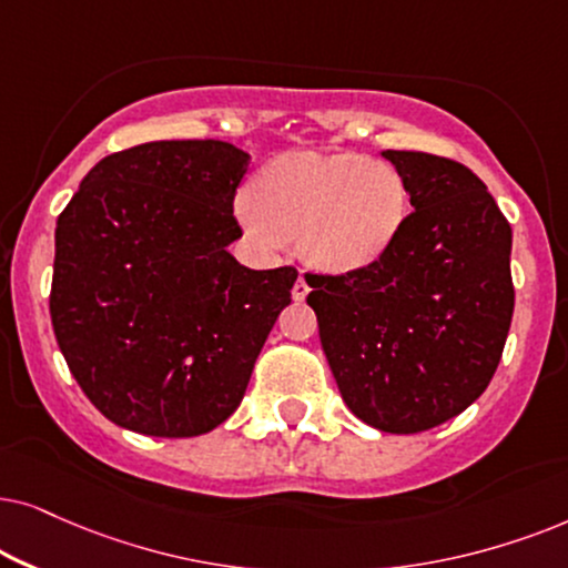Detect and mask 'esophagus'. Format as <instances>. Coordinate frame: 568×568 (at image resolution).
<instances>
[{
	"mask_svg": "<svg viewBox=\"0 0 568 568\" xmlns=\"http://www.w3.org/2000/svg\"><path fill=\"white\" fill-rule=\"evenodd\" d=\"M308 291H312V288H308V283H306L304 272H301L298 280H296V285H293V298H296V301H304V298L308 296Z\"/></svg>",
	"mask_w": 568,
	"mask_h": 568,
	"instance_id": "obj_1",
	"label": "esophagus"
}]
</instances>
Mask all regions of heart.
<instances>
[{
  "label": "heart",
  "mask_w": 568,
  "mask_h": 568,
  "mask_svg": "<svg viewBox=\"0 0 568 568\" xmlns=\"http://www.w3.org/2000/svg\"><path fill=\"white\" fill-rule=\"evenodd\" d=\"M410 196L389 163L355 153H285L256 173V192L236 200V217L262 246L298 233L316 270L372 267L405 229Z\"/></svg>",
  "instance_id": "heart-1"
}]
</instances>
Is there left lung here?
<instances>
[{
  "label": "left lung",
  "mask_w": 568,
  "mask_h": 568,
  "mask_svg": "<svg viewBox=\"0 0 568 568\" xmlns=\"http://www.w3.org/2000/svg\"><path fill=\"white\" fill-rule=\"evenodd\" d=\"M415 213L372 267L306 275L324 355L355 418L418 434L470 407L501 361L514 314L511 225L467 165L382 153Z\"/></svg>",
  "instance_id": "left-lung-1"
}]
</instances>
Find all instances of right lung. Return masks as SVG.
I'll return each mask as SVG.
<instances>
[{"label": "right lung", "instance_id": "1", "mask_svg": "<svg viewBox=\"0 0 568 568\" xmlns=\"http://www.w3.org/2000/svg\"><path fill=\"white\" fill-rule=\"evenodd\" d=\"M252 155L161 140L98 161L57 221L51 324L90 403L134 434L213 430L244 399L298 272L248 270L233 196Z\"/></svg>", "mask_w": 568, "mask_h": 568}]
</instances>
